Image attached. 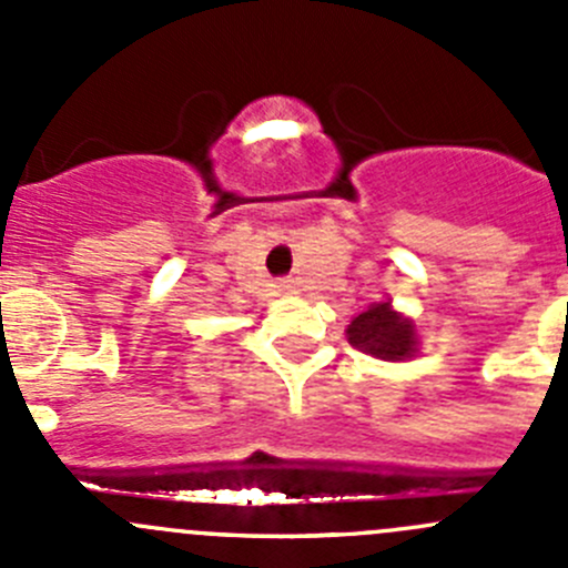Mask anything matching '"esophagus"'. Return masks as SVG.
<instances>
[{
  "mask_svg": "<svg viewBox=\"0 0 568 568\" xmlns=\"http://www.w3.org/2000/svg\"><path fill=\"white\" fill-rule=\"evenodd\" d=\"M280 291H283V294H294L296 285L291 283V280H285V283H280Z\"/></svg>",
  "mask_w": 568,
  "mask_h": 568,
  "instance_id": "obj_1",
  "label": "esophagus"
}]
</instances>
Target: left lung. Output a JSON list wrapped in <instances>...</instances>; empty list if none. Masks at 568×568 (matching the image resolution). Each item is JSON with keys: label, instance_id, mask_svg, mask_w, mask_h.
<instances>
[{"label": "left lung", "instance_id": "obj_1", "mask_svg": "<svg viewBox=\"0 0 568 568\" xmlns=\"http://www.w3.org/2000/svg\"><path fill=\"white\" fill-rule=\"evenodd\" d=\"M346 337L354 348L376 359H387V363L415 357L417 346H420L412 318L395 313L390 302H376L368 311L354 316Z\"/></svg>", "mask_w": 568, "mask_h": 568}]
</instances>
